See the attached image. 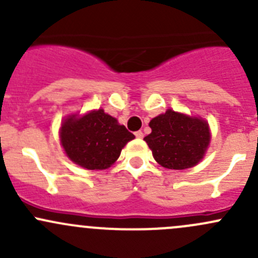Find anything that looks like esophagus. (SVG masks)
Segmentation results:
<instances>
[{
  "mask_svg": "<svg viewBox=\"0 0 258 258\" xmlns=\"http://www.w3.org/2000/svg\"><path fill=\"white\" fill-rule=\"evenodd\" d=\"M135 136H136L137 139H142V137H144V132H142V131L135 132Z\"/></svg>",
  "mask_w": 258,
  "mask_h": 258,
  "instance_id": "obj_1",
  "label": "esophagus"
}]
</instances>
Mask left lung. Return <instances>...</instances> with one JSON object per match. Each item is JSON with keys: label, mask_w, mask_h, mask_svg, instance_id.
<instances>
[{"label": "left lung", "mask_w": 258, "mask_h": 258, "mask_svg": "<svg viewBox=\"0 0 258 258\" xmlns=\"http://www.w3.org/2000/svg\"><path fill=\"white\" fill-rule=\"evenodd\" d=\"M152 130L145 137L155 160L170 170H184L197 165L210 144L206 121L167 110L151 119Z\"/></svg>", "instance_id": "1"}]
</instances>
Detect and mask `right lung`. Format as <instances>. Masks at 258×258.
<instances>
[{
    "instance_id": "right-lung-1",
    "label": "right lung",
    "mask_w": 258,
    "mask_h": 258,
    "mask_svg": "<svg viewBox=\"0 0 258 258\" xmlns=\"http://www.w3.org/2000/svg\"><path fill=\"white\" fill-rule=\"evenodd\" d=\"M135 136L103 110L77 118L70 116L61 127V144L75 163L87 170H105L119 157Z\"/></svg>"
}]
</instances>
